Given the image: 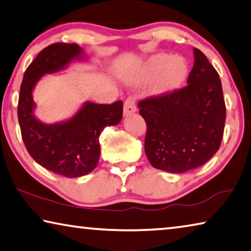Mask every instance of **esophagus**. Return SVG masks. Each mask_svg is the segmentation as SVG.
Instances as JSON below:
<instances>
[{"label":"esophagus","mask_w":251,"mask_h":251,"mask_svg":"<svg viewBox=\"0 0 251 251\" xmlns=\"http://www.w3.org/2000/svg\"><path fill=\"white\" fill-rule=\"evenodd\" d=\"M136 111V104H135V99L129 97L126 99L124 104V116H129Z\"/></svg>","instance_id":"obj_1"}]
</instances>
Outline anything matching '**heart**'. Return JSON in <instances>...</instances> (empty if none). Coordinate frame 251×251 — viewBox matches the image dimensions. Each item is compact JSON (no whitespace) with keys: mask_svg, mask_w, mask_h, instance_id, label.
<instances>
[{"mask_svg":"<svg viewBox=\"0 0 251 251\" xmlns=\"http://www.w3.org/2000/svg\"><path fill=\"white\" fill-rule=\"evenodd\" d=\"M189 75V66L185 59L158 53L147 61L142 77L145 80L158 77L154 87L156 95H168L177 90L185 82Z\"/></svg>","mask_w":251,"mask_h":251,"instance_id":"b5f03b06","label":"heart"}]
</instances>
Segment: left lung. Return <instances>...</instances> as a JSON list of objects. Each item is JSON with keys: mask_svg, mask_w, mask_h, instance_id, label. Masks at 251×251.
<instances>
[{"mask_svg": "<svg viewBox=\"0 0 251 251\" xmlns=\"http://www.w3.org/2000/svg\"><path fill=\"white\" fill-rule=\"evenodd\" d=\"M188 86L138 102L147 132L145 153L153 168L183 173L208 162L220 147L226 105L219 75L200 50Z\"/></svg>", "mask_w": 251, "mask_h": 251, "instance_id": "obj_1", "label": "left lung"}]
</instances>
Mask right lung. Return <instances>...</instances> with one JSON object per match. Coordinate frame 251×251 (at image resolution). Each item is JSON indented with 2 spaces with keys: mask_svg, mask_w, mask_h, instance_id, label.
<instances>
[{
  "mask_svg": "<svg viewBox=\"0 0 251 251\" xmlns=\"http://www.w3.org/2000/svg\"><path fill=\"white\" fill-rule=\"evenodd\" d=\"M86 59L85 50L75 43H53L27 67L20 88L18 118L27 152L38 164L66 177L86 176L96 168L100 156L99 136L105 127L121 123L123 101L111 105L85 101L73 116L47 124L34 114L33 90L46 75Z\"/></svg>",
  "mask_w": 251,
  "mask_h": 251,
  "instance_id": "right-lung-1",
  "label": "right lung"
}]
</instances>
